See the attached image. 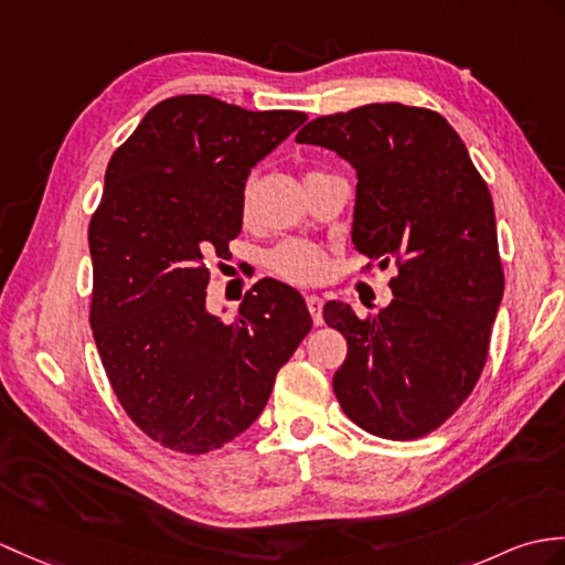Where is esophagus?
<instances>
[{
	"mask_svg": "<svg viewBox=\"0 0 565 565\" xmlns=\"http://www.w3.org/2000/svg\"><path fill=\"white\" fill-rule=\"evenodd\" d=\"M306 303H308V310L312 315V322L322 324V298L320 296H308Z\"/></svg>",
	"mask_w": 565,
	"mask_h": 565,
	"instance_id": "34e87169",
	"label": "esophagus"
}]
</instances>
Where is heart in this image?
Instances as JSON below:
<instances>
[{"label": "heart", "instance_id": "heart-1", "mask_svg": "<svg viewBox=\"0 0 565 565\" xmlns=\"http://www.w3.org/2000/svg\"><path fill=\"white\" fill-rule=\"evenodd\" d=\"M250 196V185L245 188V202ZM269 267L279 274L281 279L291 284H318L327 271V257L308 243H284L269 255Z\"/></svg>", "mask_w": 565, "mask_h": 565}]
</instances>
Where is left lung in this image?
I'll return each instance as SVG.
<instances>
[{"mask_svg": "<svg viewBox=\"0 0 565 565\" xmlns=\"http://www.w3.org/2000/svg\"><path fill=\"white\" fill-rule=\"evenodd\" d=\"M296 141L356 168L351 241L380 269L397 267L395 298L377 315L324 306L349 344L334 395L373 436L422 438L460 409L487 363L505 284L491 192L460 135L428 108L361 105L308 122Z\"/></svg>", "mask_w": 565, "mask_h": 565, "instance_id": "left-lung-1", "label": "left lung"}]
</instances>
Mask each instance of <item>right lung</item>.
I'll list each match as a JSON object with an SVG mask.
<instances>
[{
  "label": "right lung",
  "instance_id": "add662e5",
  "mask_svg": "<svg viewBox=\"0 0 565 565\" xmlns=\"http://www.w3.org/2000/svg\"><path fill=\"white\" fill-rule=\"evenodd\" d=\"M306 120L166 98L105 170L88 226L90 330L122 409L168 450L202 455L241 436L310 332L303 296L274 279L245 294L233 322L206 310V259L238 238L247 175Z\"/></svg>",
  "mask_w": 565,
  "mask_h": 565
}]
</instances>
